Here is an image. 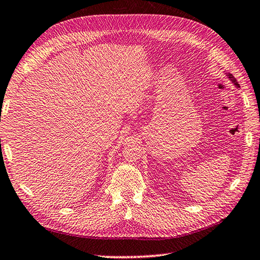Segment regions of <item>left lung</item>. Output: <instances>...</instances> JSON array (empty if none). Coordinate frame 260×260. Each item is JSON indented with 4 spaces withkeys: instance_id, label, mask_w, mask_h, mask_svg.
<instances>
[{
    "instance_id": "left-lung-1",
    "label": "left lung",
    "mask_w": 260,
    "mask_h": 260,
    "mask_svg": "<svg viewBox=\"0 0 260 260\" xmlns=\"http://www.w3.org/2000/svg\"><path fill=\"white\" fill-rule=\"evenodd\" d=\"M224 74H225V76L230 79V81L232 82V84H234L236 87H240V85L237 82V79L234 77V75H232V74H230V73H224Z\"/></svg>"
}]
</instances>
